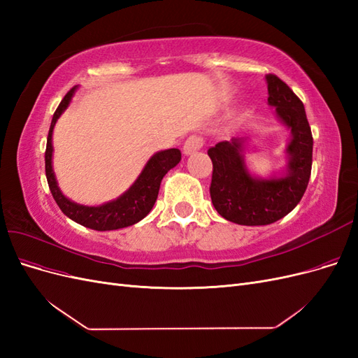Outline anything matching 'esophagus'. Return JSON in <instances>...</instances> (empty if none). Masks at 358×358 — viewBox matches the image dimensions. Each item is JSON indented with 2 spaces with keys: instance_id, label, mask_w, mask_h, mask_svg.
<instances>
[{
  "instance_id": "esophagus-1",
  "label": "esophagus",
  "mask_w": 358,
  "mask_h": 358,
  "mask_svg": "<svg viewBox=\"0 0 358 358\" xmlns=\"http://www.w3.org/2000/svg\"><path fill=\"white\" fill-rule=\"evenodd\" d=\"M201 148H203V138L197 134H192L187 138L185 145H183V152H185V155H189V154L197 152V150H200Z\"/></svg>"
}]
</instances>
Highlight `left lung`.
Instances as JSON below:
<instances>
[{"label": "left lung", "instance_id": "obj_1", "mask_svg": "<svg viewBox=\"0 0 358 358\" xmlns=\"http://www.w3.org/2000/svg\"><path fill=\"white\" fill-rule=\"evenodd\" d=\"M266 80L268 104L291 129L287 175L252 178L245 166L241 138L220 142L208 150L213 164L212 203L222 218L239 225H267L284 218L301 200L310 178L313 138L305 106L278 76L267 74Z\"/></svg>", "mask_w": 358, "mask_h": 358}]
</instances>
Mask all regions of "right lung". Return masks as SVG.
I'll return each instance as SVG.
<instances>
[{
    "instance_id": "1",
    "label": "right lung",
    "mask_w": 358,
    "mask_h": 358,
    "mask_svg": "<svg viewBox=\"0 0 358 358\" xmlns=\"http://www.w3.org/2000/svg\"><path fill=\"white\" fill-rule=\"evenodd\" d=\"M76 91V86L71 88L62 101L59 103L58 109L53 113L52 124L48 134V145L45 152V162H46V178L53 199H55L59 209L67 215L70 220L78 222L88 229L96 231H107V230H117L124 229V227L133 225L138 221H142L145 216L152 210L154 204L158 197V191L162 178L166 173L179 164L180 161V150L179 149H166L157 152L152 158L148 161L143 171L140 173L137 180L133 183L131 188L125 191L121 197H117L113 201L104 203L101 206H83L69 200L61 189L58 188V183L55 179V173L52 169V133L53 127L57 124V119L61 113L67 109L71 96Z\"/></svg>"
}]
</instances>
